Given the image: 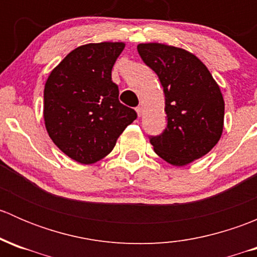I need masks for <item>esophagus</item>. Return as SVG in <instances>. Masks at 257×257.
Instances as JSON below:
<instances>
[{
  "instance_id": "34e87169",
  "label": "esophagus",
  "mask_w": 257,
  "mask_h": 257,
  "mask_svg": "<svg viewBox=\"0 0 257 257\" xmlns=\"http://www.w3.org/2000/svg\"><path fill=\"white\" fill-rule=\"evenodd\" d=\"M137 110V114H138V116H142V114H143V107L142 105H138V107L136 108Z\"/></svg>"
}]
</instances>
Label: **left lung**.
Returning a JSON list of instances; mask_svg holds the SVG:
<instances>
[{
  "label": "left lung",
  "mask_w": 257,
  "mask_h": 257,
  "mask_svg": "<svg viewBox=\"0 0 257 257\" xmlns=\"http://www.w3.org/2000/svg\"><path fill=\"white\" fill-rule=\"evenodd\" d=\"M138 53L157 73L165 94L167 128L149 137L154 152L175 167L208 154L224 128L225 103L205 64L183 48L141 43Z\"/></svg>",
  "instance_id": "obj_1"
}]
</instances>
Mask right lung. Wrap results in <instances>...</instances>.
<instances>
[{
	"mask_svg": "<svg viewBox=\"0 0 257 257\" xmlns=\"http://www.w3.org/2000/svg\"><path fill=\"white\" fill-rule=\"evenodd\" d=\"M125 45L89 43L73 49L45 85L46 129L71 159L93 164L109 154L136 110L119 102L112 68Z\"/></svg>",
	"mask_w": 257,
	"mask_h": 257,
	"instance_id": "add662e5",
	"label": "right lung"
}]
</instances>
